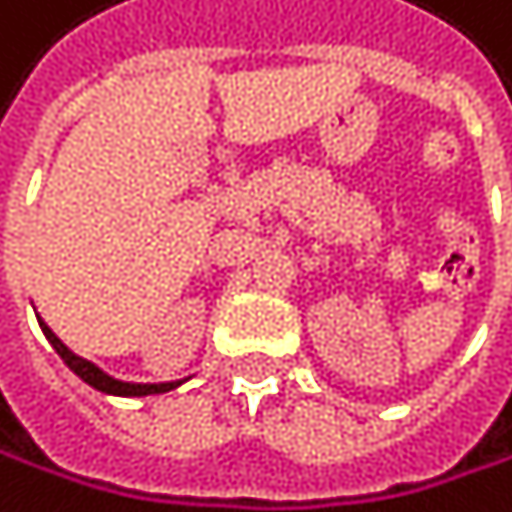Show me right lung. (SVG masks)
<instances>
[{"label": "right lung", "instance_id": "add662e5", "mask_svg": "<svg viewBox=\"0 0 512 512\" xmlns=\"http://www.w3.org/2000/svg\"><path fill=\"white\" fill-rule=\"evenodd\" d=\"M39 325H42V334L48 338V344L57 350V356H61L64 362H67V368L73 371V375H79L88 387H94V390H101V393H107V396H156V393H168V390H174V387H181V381H168V384H128V381H116V378H110L107 371H101L94 362H88V359H82V356H76L57 334L39 319Z\"/></svg>", "mask_w": 512, "mask_h": 512}]
</instances>
